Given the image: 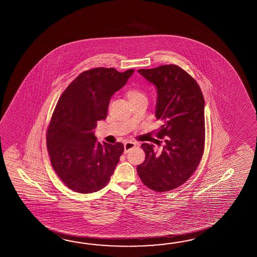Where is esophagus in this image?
Here are the masks:
<instances>
[{
	"label": "esophagus",
	"instance_id": "34e87169",
	"mask_svg": "<svg viewBox=\"0 0 257 257\" xmlns=\"http://www.w3.org/2000/svg\"><path fill=\"white\" fill-rule=\"evenodd\" d=\"M135 146H136V144H135L134 142H126V143L124 144V153H128L131 149H133Z\"/></svg>",
	"mask_w": 257,
	"mask_h": 257
}]
</instances>
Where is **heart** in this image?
Returning <instances> with one entry per match:
<instances>
[{"mask_svg": "<svg viewBox=\"0 0 257 257\" xmlns=\"http://www.w3.org/2000/svg\"><path fill=\"white\" fill-rule=\"evenodd\" d=\"M126 97L128 99V101L131 102V104L139 101V100H142V99H147L146 98V94L143 93L141 90L139 89H131L126 92Z\"/></svg>", "mask_w": 257, "mask_h": 257, "instance_id": "heart-1", "label": "heart"}]
</instances>
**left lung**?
Wrapping results in <instances>:
<instances>
[{
	"label": "left lung",
	"instance_id": "obj_1",
	"mask_svg": "<svg viewBox=\"0 0 257 257\" xmlns=\"http://www.w3.org/2000/svg\"><path fill=\"white\" fill-rule=\"evenodd\" d=\"M138 72L157 90L155 117L164 139L160 153L143 143L146 159L137 166L141 180L153 191L166 192L183 185L197 169L205 143V101L197 82L176 65L141 69Z\"/></svg>",
	"mask_w": 257,
	"mask_h": 257
}]
</instances>
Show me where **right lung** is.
Masks as SVG:
<instances>
[{
    "label": "right lung",
    "mask_w": 257,
    "mask_h": 257,
    "mask_svg": "<svg viewBox=\"0 0 257 257\" xmlns=\"http://www.w3.org/2000/svg\"><path fill=\"white\" fill-rule=\"evenodd\" d=\"M134 70L113 68L83 71L60 95L47 132L51 165L61 181L82 194L102 189L119 162L124 146L96 142L93 130L104 120L112 95Z\"/></svg>",
    "instance_id": "right-lung-1"
}]
</instances>
